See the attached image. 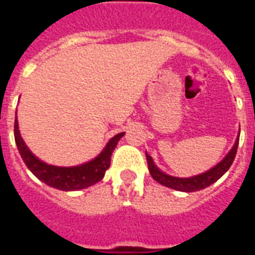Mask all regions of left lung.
Segmentation results:
<instances>
[{
	"instance_id": "8db88e82",
	"label": "left lung",
	"mask_w": 255,
	"mask_h": 255,
	"mask_svg": "<svg viewBox=\"0 0 255 255\" xmlns=\"http://www.w3.org/2000/svg\"><path fill=\"white\" fill-rule=\"evenodd\" d=\"M238 141H240V139L236 140V144L232 148V151L225 156V159L220 161L214 168L206 170L205 173L198 174V176H193V177L189 178H180L169 176V174H165L159 168L156 167L151 156L145 153V156H147L148 169H149V173H151V176L155 178L156 181L160 182L161 185L172 188V189L180 190V192H196V190L205 189L206 186L212 185L213 182L217 181L218 178L221 177L222 174L225 173L226 170L230 168V165L233 164V160L236 157V153H237Z\"/></svg>"
}]
</instances>
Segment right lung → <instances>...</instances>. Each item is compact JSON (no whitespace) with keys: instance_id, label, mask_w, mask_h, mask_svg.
Here are the masks:
<instances>
[{"instance_id":"add662e5","label":"right lung","mask_w":255,"mask_h":255,"mask_svg":"<svg viewBox=\"0 0 255 255\" xmlns=\"http://www.w3.org/2000/svg\"><path fill=\"white\" fill-rule=\"evenodd\" d=\"M124 135V132H120L115 135L107 143L103 152L98 157L91 160L90 163L82 164L78 167H54L49 164L43 163L39 159L29 151L23 143L19 131H18V122L15 118L14 122V139L21 157L26 167L29 168L35 177H38L41 181H43L47 185L57 188L61 190H79L85 189L88 186L94 185L98 181H100L104 177L106 170L110 168L111 164V155L115 149L116 144L120 140V137Z\"/></svg>"}]
</instances>
